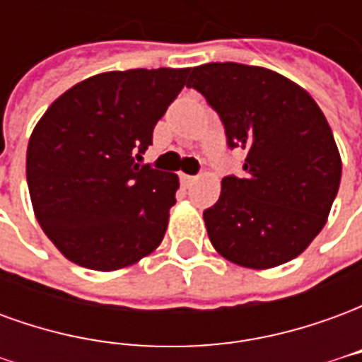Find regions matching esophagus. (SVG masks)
Wrapping results in <instances>:
<instances>
[{
  "label": "esophagus",
  "instance_id": "obj_1",
  "mask_svg": "<svg viewBox=\"0 0 362 362\" xmlns=\"http://www.w3.org/2000/svg\"><path fill=\"white\" fill-rule=\"evenodd\" d=\"M180 182L184 186H192L196 182V176H189V174H180Z\"/></svg>",
  "mask_w": 362,
  "mask_h": 362
}]
</instances>
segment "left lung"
<instances>
[{
	"mask_svg": "<svg viewBox=\"0 0 362 362\" xmlns=\"http://www.w3.org/2000/svg\"><path fill=\"white\" fill-rule=\"evenodd\" d=\"M186 87L219 114L230 149L243 147L244 176H225L205 209L223 258L252 269L287 264L326 225L341 157L332 127L303 87L272 69L235 62L189 69Z\"/></svg>",
	"mask_w": 362,
	"mask_h": 362,
	"instance_id": "1",
	"label": "left lung"
}]
</instances>
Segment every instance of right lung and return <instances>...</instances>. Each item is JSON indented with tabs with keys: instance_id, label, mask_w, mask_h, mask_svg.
<instances>
[{
	"instance_id": "add662e5",
	"label": "right lung",
	"mask_w": 362,
	"mask_h": 362,
	"mask_svg": "<svg viewBox=\"0 0 362 362\" xmlns=\"http://www.w3.org/2000/svg\"><path fill=\"white\" fill-rule=\"evenodd\" d=\"M188 74L158 67L93 75L36 124L27 149L33 209L77 266L114 272L163 240L178 176L139 163Z\"/></svg>"
}]
</instances>
